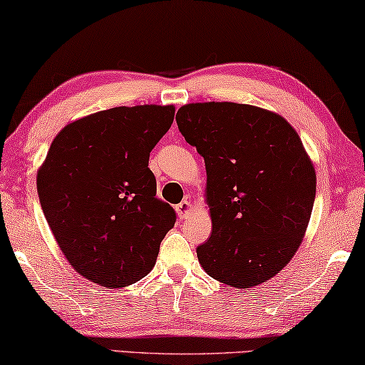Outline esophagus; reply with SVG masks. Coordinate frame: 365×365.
<instances>
[{
    "label": "esophagus",
    "mask_w": 365,
    "mask_h": 365,
    "mask_svg": "<svg viewBox=\"0 0 365 365\" xmlns=\"http://www.w3.org/2000/svg\"><path fill=\"white\" fill-rule=\"evenodd\" d=\"M190 210H192V204H190V200H187V199L176 205V212H178L179 218H186L190 214Z\"/></svg>",
    "instance_id": "obj_1"
}]
</instances>
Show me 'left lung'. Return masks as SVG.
Returning a JSON list of instances; mask_svg holds the SVG:
<instances>
[{
  "label": "left lung",
  "mask_w": 365,
  "mask_h": 365,
  "mask_svg": "<svg viewBox=\"0 0 365 365\" xmlns=\"http://www.w3.org/2000/svg\"><path fill=\"white\" fill-rule=\"evenodd\" d=\"M179 132L205 161L212 235L197 248L218 282L251 289L287 266L310 222L317 175L295 128L250 104L192 103Z\"/></svg>",
  "instance_id": "obj_1"
}]
</instances>
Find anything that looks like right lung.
<instances>
[{
  "instance_id": "obj_1",
  "label": "right lung",
  "mask_w": 365,
  "mask_h": 365,
  "mask_svg": "<svg viewBox=\"0 0 365 365\" xmlns=\"http://www.w3.org/2000/svg\"><path fill=\"white\" fill-rule=\"evenodd\" d=\"M175 106L112 108L61 128L37 171V192L61 253L103 287L135 284L153 269L175 227L156 197L150 151L170 130Z\"/></svg>"
}]
</instances>
